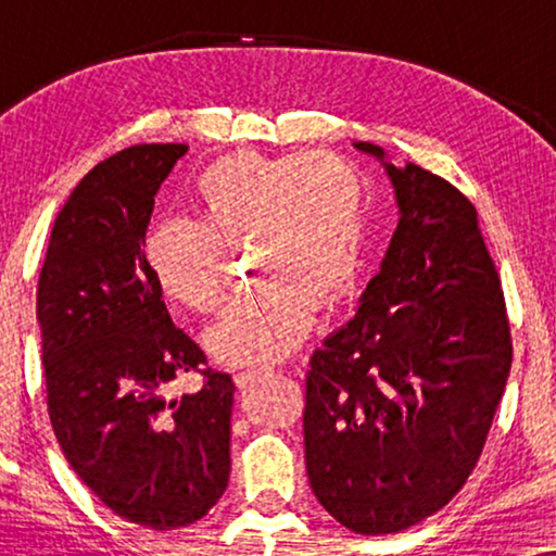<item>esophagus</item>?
Returning a JSON list of instances; mask_svg holds the SVG:
<instances>
[{
    "label": "esophagus",
    "mask_w": 556,
    "mask_h": 556,
    "mask_svg": "<svg viewBox=\"0 0 556 556\" xmlns=\"http://www.w3.org/2000/svg\"><path fill=\"white\" fill-rule=\"evenodd\" d=\"M263 375H268V369H265V367H250V369L238 371V375H235V382H238V387H248V384H253L255 379H261Z\"/></svg>",
    "instance_id": "1"
}]
</instances>
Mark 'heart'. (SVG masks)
Segmentation results:
<instances>
[{
	"mask_svg": "<svg viewBox=\"0 0 556 556\" xmlns=\"http://www.w3.org/2000/svg\"><path fill=\"white\" fill-rule=\"evenodd\" d=\"M197 219H162L143 242L159 288L179 306H223L232 253L248 250L261 283L232 303L207 346L227 364H268L306 337L316 306L352 293L367 238L369 185L331 151L265 156L235 151L194 177Z\"/></svg>",
	"mask_w": 556,
	"mask_h": 556,
	"instance_id": "b5f03b06",
	"label": "heart"
}]
</instances>
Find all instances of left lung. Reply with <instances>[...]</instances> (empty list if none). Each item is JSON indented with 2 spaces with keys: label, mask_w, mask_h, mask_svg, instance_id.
<instances>
[{
  "label": "left lung",
  "mask_w": 556,
  "mask_h": 556,
  "mask_svg": "<svg viewBox=\"0 0 556 556\" xmlns=\"http://www.w3.org/2000/svg\"><path fill=\"white\" fill-rule=\"evenodd\" d=\"M384 166L397 230L356 316L311 356L303 409L311 489L364 536L409 529L466 485L514 356L473 204L422 166Z\"/></svg>",
  "instance_id": "left-lung-1"
}]
</instances>
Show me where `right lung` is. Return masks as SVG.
<instances>
[{"label":"right lung","mask_w":556,"mask_h":556,"mask_svg":"<svg viewBox=\"0 0 556 556\" xmlns=\"http://www.w3.org/2000/svg\"><path fill=\"white\" fill-rule=\"evenodd\" d=\"M185 143H139L96 164L52 225L37 283L48 415L65 460L121 519L200 521L230 481L235 382L177 329L143 242ZM197 370L203 387L172 399Z\"/></svg>","instance_id":"1"}]
</instances>
